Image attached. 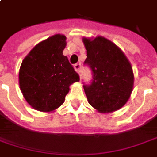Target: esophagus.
I'll return each mask as SVG.
<instances>
[{
  "mask_svg": "<svg viewBox=\"0 0 157 157\" xmlns=\"http://www.w3.org/2000/svg\"><path fill=\"white\" fill-rule=\"evenodd\" d=\"M74 68H75V71H76L77 73L80 74V72H81V68H82V65H81V63H76V64H75Z\"/></svg>",
  "mask_w": 157,
  "mask_h": 157,
  "instance_id": "1",
  "label": "esophagus"
}]
</instances>
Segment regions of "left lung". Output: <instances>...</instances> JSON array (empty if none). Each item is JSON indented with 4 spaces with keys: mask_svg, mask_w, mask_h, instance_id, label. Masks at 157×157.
I'll use <instances>...</instances> for the list:
<instances>
[{
    "mask_svg": "<svg viewBox=\"0 0 157 157\" xmlns=\"http://www.w3.org/2000/svg\"><path fill=\"white\" fill-rule=\"evenodd\" d=\"M87 49L84 65L92 72V80L83 89L89 104L100 112L119 109L132 92L131 65L122 50L104 37L83 38Z\"/></svg>",
    "mask_w": 157,
    "mask_h": 157,
    "instance_id": "1",
    "label": "left lung"
}]
</instances>
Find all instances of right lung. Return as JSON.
<instances>
[{
  "label": "right lung",
  "mask_w": 157,
  "mask_h": 157,
  "mask_svg": "<svg viewBox=\"0 0 157 157\" xmlns=\"http://www.w3.org/2000/svg\"><path fill=\"white\" fill-rule=\"evenodd\" d=\"M66 37L53 35L41 41L21 62L20 89L34 109L48 112L64 102L69 86L80 81L67 56H63Z\"/></svg>",
  "instance_id": "1"
}]
</instances>
